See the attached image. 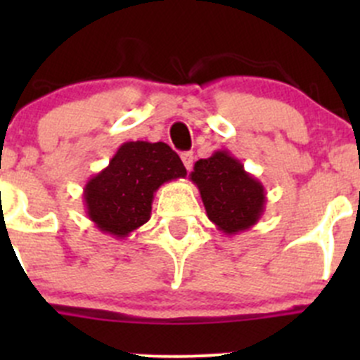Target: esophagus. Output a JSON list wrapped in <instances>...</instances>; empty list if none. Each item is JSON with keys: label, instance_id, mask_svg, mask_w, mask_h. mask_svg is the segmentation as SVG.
<instances>
[{"label": "esophagus", "instance_id": "34e87169", "mask_svg": "<svg viewBox=\"0 0 360 360\" xmlns=\"http://www.w3.org/2000/svg\"><path fill=\"white\" fill-rule=\"evenodd\" d=\"M181 160H183L186 170H191V167H193V153L191 151H184V153H181Z\"/></svg>", "mask_w": 360, "mask_h": 360}]
</instances>
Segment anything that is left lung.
Listing matches in <instances>:
<instances>
[{
  "label": "left lung",
  "instance_id": "obj_1",
  "mask_svg": "<svg viewBox=\"0 0 360 360\" xmlns=\"http://www.w3.org/2000/svg\"><path fill=\"white\" fill-rule=\"evenodd\" d=\"M190 179L197 184L207 217L224 235L248 231L263 216L264 186L230 151H214L195 163Z\"/></svg>",
  "mask_w": 360,
  "mask_h": 360
}]
</instances>
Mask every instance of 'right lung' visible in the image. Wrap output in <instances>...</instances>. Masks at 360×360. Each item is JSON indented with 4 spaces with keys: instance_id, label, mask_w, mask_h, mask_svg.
Instances as JSON below:
<instances>
[{
    "instance_id": "right-lung-1",
    "label": "right lung",
    "mask_w": 360,
    "mask_h": 360,
    "mask_svg": "<svg viewBox=\"0 0 360 360\" xmlns=\"http://www.w3.org/2000/svg\"><path fill=\"white\" fill-rule=\"evenodd\" d=\"M184 176L186 169L169 144L123 143L110 165L86 181L83 188L86 216L99 231L125 240L150 221L158 188Z\"/></svg>"
}]
</instances>
